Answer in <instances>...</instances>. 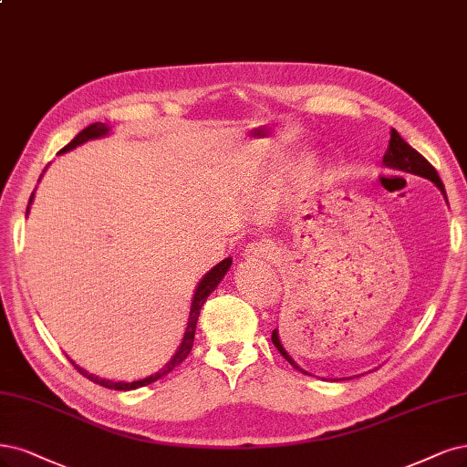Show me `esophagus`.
<instances>
[{
	"label": "esophagus",
	"instance_id": "obj_1",
	"mask_svg": "<svg viewBox=\"0 0 467 467\" xmlns=\"http://www.w3.org/2000/svg\"><path fill=\"white\" fill-rule=\"evenodd\" d=\"M280 254V249L268 239L256 241V244H249L244 251V256L247 261H263V259H276Z\"/></svg>",
	"mask_w": 467,
	"mask_h": 467
}]
</instances>
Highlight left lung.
I'll list each match as a JSON object with an SVG mask.
<instances>
[{
  "instance_id": "obj_1",
  "label": "left lung",
  "mask_w": 467,
  "mask_h": 467,
  "mask_svg": "<svg viewBox=\"0 0 467 467\" xmlns=\"http://www.w3.org/2000/svg\"><path fill=\"white\" fill-rule=\"evenodd\" d=\"M382 164L392 168V170H401V171L415 173V175H421V178L431 180L432 183H435V185L442 191V195L446 197V191H444V185H442V182H441V178H439L437 170L432 168L420 152H417L415 149H411L410 144L398 135L396 130L390 131L389 150L384 152V156H382ZM272 344H275V346L278 348V351L285 358L287 363H292L296 368H299L301 373H305L303 368L292 359V356H289V353L284 349V346H282V342H280V337H278V330L272 332Z\"/></svg>"
}]
</instances>
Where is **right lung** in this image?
<instances>
[{
  "label": "right lung",
  "instance_id": "add662e5",
  "mask_svg": "<svg viewBox=\"0 0 467 467\" xmlns=\"http://www.w3.org/2000/svg\"><path fill=\"white\" fill-rule=\"evenodd\" d=\"M108 133H109V127H108L106 123H100V121H99V123H92V125L87 127V130L80 131L69 144H66V147H63L57 154L69 152V150L77 149L78 144H83V142H87V140H90V139L104 137V135H108ZM32 197H35V192H32V195H30V201H28V206H26V214H28V208H30ZM230 266H232V259L228 256V259H223L222 263H218L213 270H208L206 275H204V278L199 282L197 292H195V296H192V301H191V313H189V320H187V328H185L183 342H182V346L178 348V351H175V356H173L162 368H160L158 373H154V375H150V377H147V379L133 380V382H114V380H106V379H100V377H94V375L87 373L85 368H80L78 365H75V361H71V359H69V361L73 363V367L77 368V371H78L80 375L87 377L88 380H92V382H96V384H100V387H104V389H111V390H135V389L147 387V384H150V382H154V380H158V379L166 377V375H168L170 371H173V368L178 367L180 363H183L185 358L189 356V351H191V348H192V340H195V330H197V320H199V315H201V307L204 305L206 297L211 296V294L214 292V289L218 287V284L222 282V278L226 276V272L230 270Z\"/></svg>",
  "mask_w": 467,
  "mask_h": 467
}]
</instances>
